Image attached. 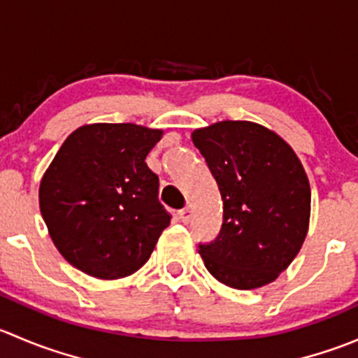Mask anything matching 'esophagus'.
<instances>
[{"label":"esophagus","instance_id":"esophagus-1","mask_svg":"<svg viewBox=\"0 0 358 358\" xmlns=\"http://www.w3.org/2000/svg\"><path fill=\"white\" fill-rule=\"evenodd\" d=\"M190 216H192V206H190V204H187L185 208L180 209V211H178V218L182 220V223H189Z\"/></svg>","mask_w":358,"mask_h":358}]
</instances>
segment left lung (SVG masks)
<instances>
[{
    "instance_id": "8db88e82",
    "label": "left lung",
    "mask_w": 358,
    "mask_h": 358,
    "mask_svg": "<svg viewBox=\"0 0 358 358\" xmlns=\"http://www.w3.org/2000/svg\"><path fill=\"white\" fill-rule=\"evenodd\" d=\"M223 201L213 243L199 244L208 272L234 289L270 284L301 249L310 183L294 150L249 121H222L192 133Z\"/></svg>"
}]
</instances>
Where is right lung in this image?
Instances as JSON below:
<instances>
[{
  "instance_id": "1",
  "label": "right lung",
  "mask_w": 358,
  "mask_h": 358,
  "mask_svg": "<svg viewBox=\"0 0 358 358\" xmlns=\"http://www.w3.org/2000/svg\"><path fill=\"white\" fill-rule=\"evenodd\" d=\"M161 129L131 122L81 126L39 185V208L60 255L81 272L121 279L145 265L171 215L145 157Z\"/></svg>"
}]
</instances>
